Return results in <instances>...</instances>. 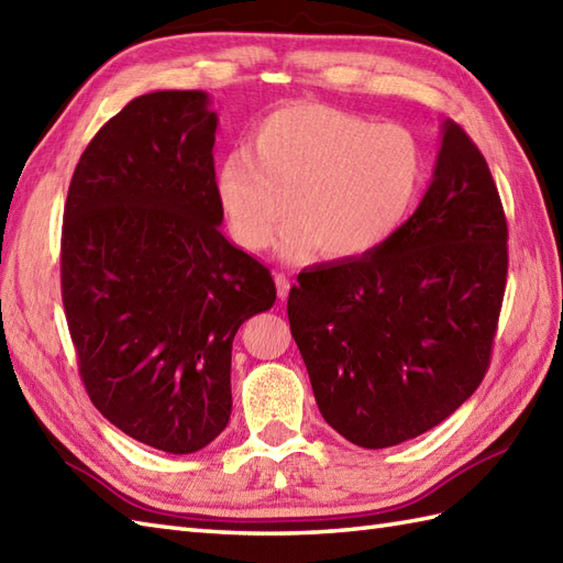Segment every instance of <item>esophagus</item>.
Returning a JSON list of instances; mask_svg holds the SVG:
<instances>
[{
	"mask_svg": "<svg viewBox=\"0 0 563 563\" xmlns=\"http://www.w3.org/2000/svg\"><path fill=\"white\" fill-rule=\"evenodd\" d=\"M276 290L280 299H287V295H290V278L285 273H276Z\"/></svg>",
	"mask_w": 563,
	"mask_h": 563,
	"instance_id": "34e87169",
	"label": "esophagus"
}]
</instances>
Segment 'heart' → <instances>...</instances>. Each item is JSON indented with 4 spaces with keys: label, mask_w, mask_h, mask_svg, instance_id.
Returning <instances> with one entry per match:
<instances>
[{
    "label": "heart",
    "mask_w": 563,
    "mask_h": 563,
    "mask_svg": "<svg viewBox=\"0 0 563 563\" xmlns=\"http://www.w3.org/2000/svg\"><path fill=\"white\" fill-rule=\"evenodd\" d=\"M427 179L424 146L400 124L319 102H295L261 120L250 148L234 146L213 173V191L232 238L261 252L357 258L394 238L420 199ZM294 201L290 202L289 199Z\"/></svg>",
    "instance_id": "b5f03b06"
}]
</instances>
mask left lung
Instances as JSON below:
<instances>
[{
	"instance_id": "1",
	"label": "left lung",
	"mask_w": 563,
	"mask_h": 563,
	"mask_svg": "<svg viewBox=\"0 0 563 563\" xmlns=\"http://www.w3.org/2000/svg\"><path fill=\"white\" fill-rule=\"evenodd\" d=\"M508 228L485 155L446 120L434 177L394 238L297 276L287 319L323 420L362 449L441 424L489 367Z\"/></svg>"
}]
</instances>
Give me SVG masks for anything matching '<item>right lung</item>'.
<instances>
[{
    "mask_svg": "<svg viewBox=\"0 0 563 563\" xmlns=\"http://www.w3.org/2000/svg\"><path fill=\"white\" fill-rule=\"evenodd\" d=\"M218 114L203 90H155L78 161L62 225V302L90 400L165 453L230 422L232 341L276 302L271 271L220 232Z\"/></svg>",
    "mask_w": 563,
    "mask_h": 563,
    "instance_id": "obj_1",
    "label": "right lung"
}]
</instances>
